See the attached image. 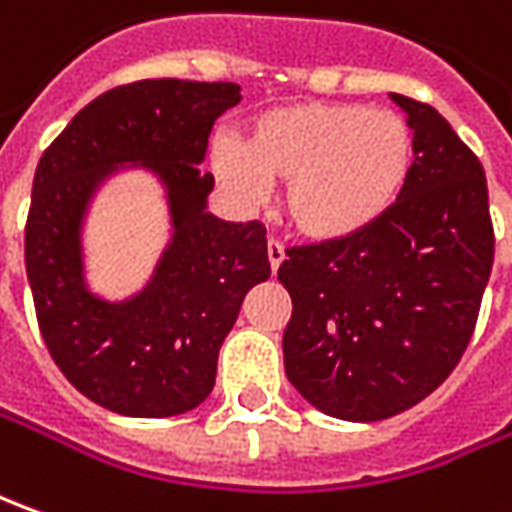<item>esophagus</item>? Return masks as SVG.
I'll use <instances>...</instances> for the list:
<instances>
[{
    "label": "esophagus",
    "mask_w": 512,
    "mask_h": 512,
    "mask_svg": "<svg viewBox=\"0 0 512 512\" xmlns=\"http://www.w3.org/2000/svg\"><path fill=\"white\" fill-rule=\"evenodd\" d=\"M266 252H269V266H272V272H277V269H280V263L286 260V249H283V243H280V240H269Z\"/></svg>",
    "instance_id": "34e87169"
}]
</instances>
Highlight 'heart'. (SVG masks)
Segmentation results:
<instances>
[{
  "mask_svg": "<svg viewBox=\"0 0 512 512\" xmlns=\"http://www.w3.org/2000/svg\"><path fill=\"white\" fill-rule=\"evenodd\" d=\"M215 175L240 201L286 181L291 226L314 240L357 235L377 223L414 169V133L402 115L354 104H300L257 118L243 144L221 141Z\"/></svg>",
  "mask_w": 512,
  "mask_h": 512,
  "instance_id": "obj_1",
  "label": "heart"
}]
</instances>
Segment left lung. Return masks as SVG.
Segmentation results:
<instances>
[{
    "label": "left lung",
    "instance_id": "obj_1",
    "mask_svg": "<svg viewBox=\"0 0 512 512\" xmlns=\"http://www.w3.org/2000/svg\"><path fill=\"white\" fill-rule=\"evenodd\" d=\"M391 98L414 130L399 201L357 235L291 246L277 269L291 294L286 377L348 422L402 414L450 377L493 269L479 158L431 104Z\"/></svg>",
    "mask_w": 512,
    "mask_h": 512
}]
</instances>
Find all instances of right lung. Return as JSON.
<instances>
[{"instance_id": "1", "label": "right lung", "mask_w": 512, "mask_h": 512, "mask_svg": "<svg viewBox=\"0 0 512 512\" xmlns=\"http://www.w3.org/2000/svg\"><path fill=\"white\" fill-rule=\"evenodd\" d=\"M238 101L232 81L121 84L79 110L36 167L25 266L39 331L70 385L107 411L158 419L198 408L246 291L272 274L263 223L206 212L215 178L198 164ZM124 163L165 184L173 240L144 290L107 304L83 283L80 223Z\"/></svg>"}]
</instances>
